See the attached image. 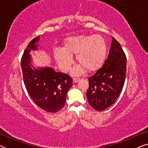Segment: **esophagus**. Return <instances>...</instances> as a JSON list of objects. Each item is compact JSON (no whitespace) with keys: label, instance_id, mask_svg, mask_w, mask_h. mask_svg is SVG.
I'll use <instances>...</instances> for the list:
<instances>
[{"label":"esophagus","instance_id":"obj_1","mask_svg":"<svg viewBox=\"0 0 148 148\" xmlns=\"http://www.w3.org/2000/svg\"><path fill=\"white\" fill-rule=\"evenodd\" d=\"M79 81V79H77V78H73V84H75V83L78 82Z\"/></svg>","mask_w":148,"mask_h":148}]
</instances>
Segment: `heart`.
Returning a JSON list of instances; mask_svg holds the SVG:
<instances>
[{"mask_svg": "<svg viewBox=\"0 0 148 148\" xmlns=\"http://www.w3.org/2000/svg\"><path fill=\"white\" fill-rule=\"evenodd\" d=\"M76 54L79 64L72 70L73 75H79L86 71H98L104 63L107 54V45L104 38L100 35H78L66 38L62 48H56L54 58L60 70L70 69Z\"/></svg>", "mask_w": 148, "mask_h": 148, "instance_id": "heart-1", "label": "heart"}]
</instances>
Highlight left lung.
<instances>
[{
	"label": "left lung",
	"mask_w": 148,
	"mask_h": 148,
	"mask_svg": "<svg viewBox=\"0 0 148 148\" xmlns=\"http://www.w3.org/2000/svg\"><path fill=\"white\" fill-rule=\"evenodd\" d=\"M108 58L94 75L88 78L86 96L94 110H106L116 102L125 84L127 58L122 47L112 38Z\"/></svg>",
	"instance_id": "obj_1"
}]
</instances>
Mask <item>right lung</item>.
<instances>
[{
    "instance_id": "right-lung-1",
    "label": "right lung",
    "mask_w": 148,
    "mask_h": 148,
    "mask_svg": "<svg viewBox=\"0 0 148 148\" xmlns=\"http://www.w3.org/2000/svg\"><path fill=\"white\" fill-rule=\"evenodd\" d=\"M40 36L32 40L22 56L23 82L30 98L42 110L56 112L63 108L73 79L68 75L56 72L52 67L35 68L29 52L37 50Z\"/></svg>"
}]
</instances>
